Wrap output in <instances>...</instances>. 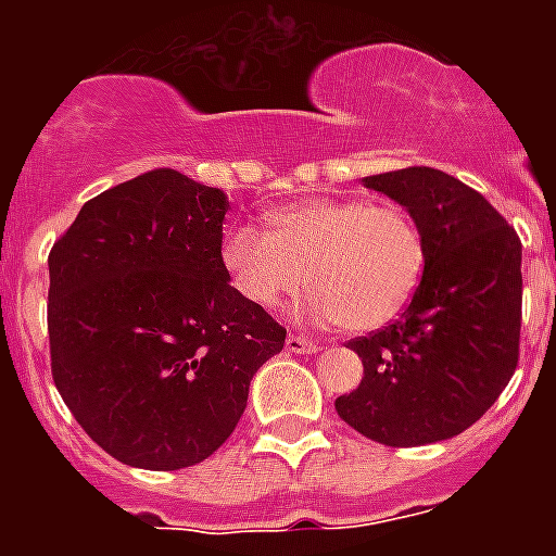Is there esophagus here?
I'll return each instance as SVG.
<instances>
[{"label": "esophagus", "instance_id": "obj_1", "mask_svg": "<svg viewBox=\"0 0 556 556\" xmlns=\"http://www.w3.org/2000/svg\"><path fill=\"white\" fill-rule=\"evenodd\" d=\"M287 351L289 353H314V351H317V345H314L308 337H301V333H289Z\"/></svg>", "mask_w": 556, "mask_h": 556}]
</instances>
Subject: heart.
<instances>
[{
    "label": "heart",
    "mask_w": 556,
    "mask_h": 556,
    "mask_svg": "<svg viewBox=\"0 0 556 556\" xmlns=\"http://www.w3.org/2000/svg\"><path fill=\"white\" fill-rule=\"evenodd\" d=\"M267 225L269 233L236 225L219 244L230 283L258 308H275L306 281L312 292L298 312L365 333L395 320L424 278V233L401 205L298 200L269 211Z\"/></svg>",
    "instance_id": "obj_1"
}]
</instances>
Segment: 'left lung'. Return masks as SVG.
Segmentation results:
<instances>
[{"label":"left lung","mask_w":556,"mask_h":556,"mask_svg":"<svg viewBox=\"0 0 556 556\" xmlns=\"http://www.w3.org/2000/svg\"><path fill=\"white\" fill-rule=\"evenodd\" d=\"M362 184L409 211L426 267L395 323L348 342L365 378L333 406L392 448L451 440L495 404L518 367L520 239L479 191L431 166Z\"/></svg>","instance_id":"obj_1"}]
</instances>
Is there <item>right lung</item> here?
<instances>
[{
	"instance_id": "1",
	"label": "right lung",
	"mask_w": 556,
	"mask_h": 556,
	"mask_svg": "<svg viewBox=\"0 0 556 556\" xmlns=\"http://www.w3.org/2000/svg\"><path fill=\"white\" fill-rule=\"evenodd\" d=\"M228 194L152 169L80 208L49 253V353L63 404L130 468L180 470L236 429L287 328L230 287Z\"/></svg>"
}]
</instances>
